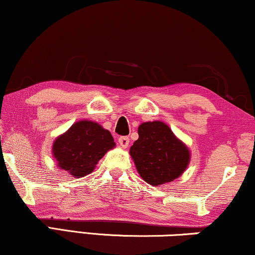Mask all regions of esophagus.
I'll use <instances>...</instances> for the list:
<instances>
[{
  "label": "esophagus",
  "mask_w": 255,
  "mask_h": 255,
  "mask_svg": "<svg viewBox=\"0 0 255 255\" xmlns=\"http://www.w3.org/2000/svg\"><path fill=\"white\" fill-rule=\"evenodd\" d=\"M118 142H120V145L122 146V147L127 148L128 146V142H130V140H128V137L123 135V137H120V139H118Z\"/></svg>",
  "instance_id": "esophagus-1"
}]
</instances>
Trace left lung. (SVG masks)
Instances as JSON below:
<instances>
[{
	"label": "left lung",
	"instance_id": "obj_1",
	"mask_svg": "<svg viewBox=\"0 0 255 255\" xmlns=\"http://www.w3.org/2000/svg\"><path fill=\"white\" fill-rule=\"evenodd\" d=\"M139 138L130 148L135 168L152 186L172 182L189 165L190 152L169 127L162 122L139 125Z\"/></svg>",
	"mask_w": 255,
	"mask_h": 255
}]
</instances>
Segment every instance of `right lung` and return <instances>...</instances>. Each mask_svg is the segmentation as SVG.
Segmentation results:
<instances>
[{"mask_svg": "<svg viewBox=\"0 0 255 255\" xmlns=\"http://www.w3.org/2000/svg\"><path fill=\"white\" fill-rule=\"evenodd\" d=\"M115 146L113 135L100 124L80 121L55 139L52 151L61 169L74 177H83Z\"/></svg>", "mask_w": 255, "mask_h": 255, "instance_id": "right-lung-1", "label": "right lung"}]
</instances>
